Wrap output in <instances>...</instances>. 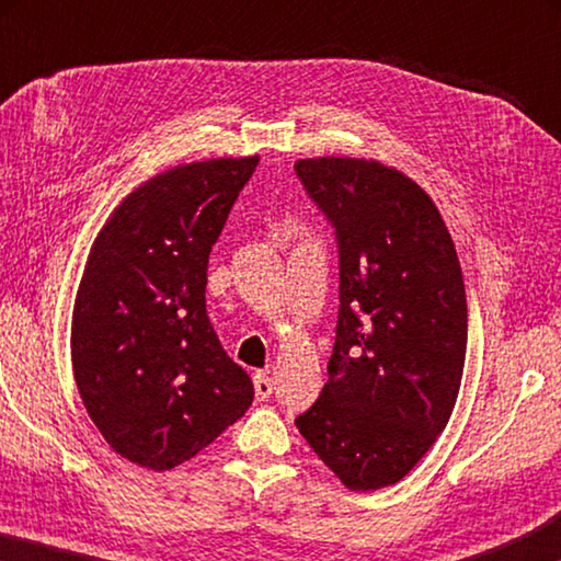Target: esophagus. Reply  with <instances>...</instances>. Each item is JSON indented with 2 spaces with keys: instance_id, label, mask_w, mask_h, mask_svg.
Here are the masks:
<instances>
[{
  "instance_id": "34e87169",
  "label": "esophagus",
  "mask_w": 561,
  "mask_h": 561,
  "mask_svg": "<svg viewBox=\"0 0 561 561\" xmlns=\"http://www.w3.org/2000/svg\"><path fill=\"white\" fill-rule=\"evenodd\" d=\"M274 386H272V378L264 374V371H257L254 374V393H257L260 401H267V398L272 396Z\"/></svg>"
}]
</instances>
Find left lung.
<instances>
[{
    "mask_svg": "<svg viewBox=\"0 0 561 561\" xmlns=\"http://www.w3.org/2000/svg\"><path fill=\"white\" fill-rule=\"evenodd\" d=\"M294 170L339 247L329 381L294 423L346 488L393 485L458 401L468 348L458 252L428 193L396 168L331 156Z\"/></svg>",
    "mask_w": 561,
    "mask_h": 561,
    "instance_id": "obj_1",
    "label": "left lung"
}]
</instances>
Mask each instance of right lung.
I'll return each mask as SVG.
<instances>
[{
	"mask_svg": "<svg viewBox=\"0 0 561 561\" xmlns=\"http://www.w3.org/2000/svg\"><path fill=\"white\" fill-rule=\"evenodd\" d=\"M260 158L178 165L133 190L93 240L71 360L87 413L121 458L163 472L252 405L205 309L207 260Z\"/></svg>",
	"mask_w": 561,
	"mask_h": 561,
	"instance_id": "right-lung-1",
	"label": "right lung"
}]
</instances>
